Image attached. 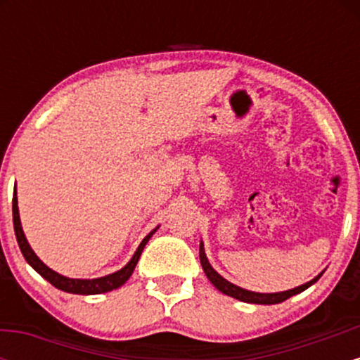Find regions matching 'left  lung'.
Returning <instances> with one entry per match:
<instances>
[{
  "label": "left lung",
  "mask_w": 360,
  "mask_h": 360,
  "mask_svg": "<svg viewBox=\"0 0 360 360\" xmlns=\"http://www.w3.org/2000/svg\"><path fill=\"white\" fill-rule=\"evenodd\" d=\"M200 260H201V266H203V271L205 274L208 276V279L212 281V284L214 288L218 289V291H221L223 295H229L232 296V298H237L240 301H245V303H255V304H276V303H283V301H286L288 298H291V296L298 295V292L304 291V289H308L311 286L313 283H316L318 279H320V276H316L315 279H311L309 283L303 284V286H298L295 289H289V291H283V292H267V295H264V292H254V291H247V289H242L238 286H235V284L229 283L226 279H223L220 274H218L217 271L213 269L212 266H210L208 259H206V254H205V249H203V243H200Z\"/></svg>",
  "instance_id": "8db88e82"
}]
</instances>
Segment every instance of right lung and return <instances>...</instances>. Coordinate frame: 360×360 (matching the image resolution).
I'll return each mask as SVG.
<instances>
[{"label": "right lung", "instance_id": "add662e5", "mask_svg": "<svg viewBox=\"0 0 360 360\" xmlns=\"http://www.w3.org/2000/svg\"><path fill=\"white\" fill-rule=\"evenodd\" d=\"M13 225H15L16 240H18L20 250H22L25 260H27V262L30 264V266L34 267V269L39 272L44 279H47L52 286L60 289V291L72 292V295H100V292L113 291V289H117L122 286V284H125L128 278L131 276V272H134L135 266H137L143 247H146L148 238L152 237V233L155 232V230H152V232L148 233L146 238H143L130 262H128L127 266L123 267V269H120L118 272H113V274L105 276V278H98V279H69V278H64V276L57 274V272L52 271L51 267L45 266L42 260L37 257L35 252L32 250V247L28 245L27 238H25V233L22 230V223H20L18 201H16V189H15V196H13Z\"/></svg>", "mask_w": 360, "mask_h": 360}]
</instances>
